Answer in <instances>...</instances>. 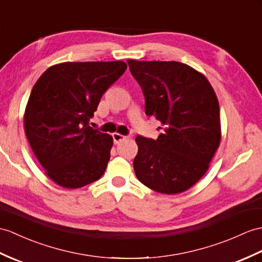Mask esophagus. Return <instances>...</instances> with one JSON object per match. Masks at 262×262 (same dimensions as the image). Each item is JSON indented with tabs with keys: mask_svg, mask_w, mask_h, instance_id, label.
Listing matches in <instances>:
<instances>
[{
	"mask_svg": "<svg viewBox=\"0 0 262 262\" xmlns=\"http://www.w3.org/2000/svg\"><path fill=\"white\" fill-rule=\"evenodd\" d=\"M113 139H114V143H115V144H118L119 142H121V141H124V139H126V136L120 135L119 133H114V134H113Z\"/></svg>",
	"mask_w": 262,
	"mask_h": 262,
	"instance_id": "obj_1",
	"label": "esophagus"
}]
</instances>
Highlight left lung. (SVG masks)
Wrapping results in <instances>:
<instances>
[{
    "label": "left lung",
    "mask_w": 262,
    "mask_h": 262,
    "mask_svg": "<svg viewBox=\"0 0 262 262\" xmlns=\"http://www.w3.org/2000/svg\"><path fill=\"white\" fill-rule=\"evenodd\" d=\"M127 62L142 87L145 114L164 126L157 139L136 137L134 171L144 185L156 192H184L208 171L220 145L216 95L208 79L182 62Z\"/></svg>",
    "instance_id": "left-lung-1"
}]
</instances>
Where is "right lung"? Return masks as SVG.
<instances>
[{
  "label": "right lung",
  "instance_id": "1",
  "mask_svg": "<svg viewBox=\"0 0 262 262\" xmlns=\"http://www.w3.org/2000/svg\"><path fill=\"white\" fill-rule=\"evenodd\" d=\"M123 61L63 62L35 82L24 114L30 146L46 174L64 188L99 180L111 159L113 137L89 120L105 91L123 76Z\"/></svg>",
  "mask_w": 262,
  "mask_h": 262
}]
</instances>
